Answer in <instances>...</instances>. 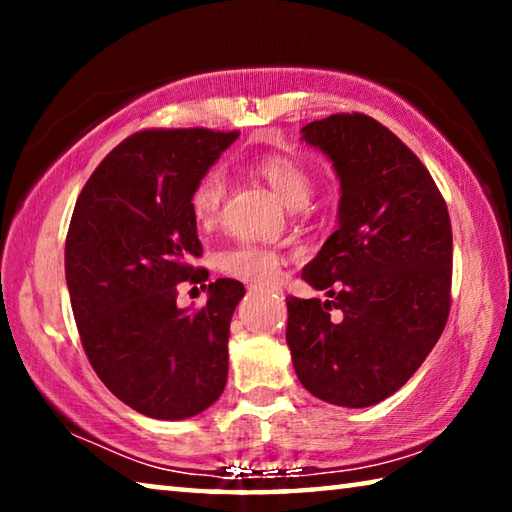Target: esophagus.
<instances>
[{"label": "esophagus", "instance_id": "1", "mask_svg": "<svg viewBox=\"0 0 512 512\" xmlns=\"http://www.w3.org/2000/svg\"><path fill=\"white\" fill-rule=\"evenodd\" d=\"M259 289H264V291H268V293H275V296H277V293H282L280 287H259Z\"/></svg>", "mask_w": 512, "mask_h": 512}]
</instances>
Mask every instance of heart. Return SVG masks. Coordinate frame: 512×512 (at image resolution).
<instances>
[{
    "label": "heart",
    "mask_w": 512,
    "mask_h": 512,
    "mask_svg": "<svg viewBox=\"0 0 512 512\" xmlns=\"http://www.w3.org/2000/svg\"><path fill=\"white\" fill-rule=\"evenodd\" d=\"M257 176L280 196V201L291 210H302L314 194L311 171L296 158L287 155H266L255 162ZM225 201V176L221 169L205 171L192 192V212L201 228H212L219 221ZM223 273L239 280L268 284L277 280L282 271V255L275 250L255 244H239L219 255Z\"/></svg>",
    "instance_id": "heart-1"
}]
</instances>
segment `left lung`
<instances>
[{"instance_id": "obj_1", "label": "left lung", "mask_w": 512, "mask_h": 512, "mask_svg": "<svg viewBox=\"0 0 512 512\" xmlns=\"http://www.w3.org/2000/svg\"><path fill=\"white\" fill-rule=\"evenodd\" d=\"M302 140L332 160L341 203L339 228L302 271L332 300L289 296L287 343L311 395L363 409L400 391L443 334L452 223L427 167L377 119L339 112Z\"/></svg>"}]
</instances>
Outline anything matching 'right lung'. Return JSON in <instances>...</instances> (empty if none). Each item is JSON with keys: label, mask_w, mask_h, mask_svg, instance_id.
Segmentation results:
<instances>
[{"label": "right lung", "mask_w": 512, "mask_h": 512, "mask_svg": "<svg viewBox=\"0 0 512 512\" xmlns=\"http://www.w3.org/2000/svg\"><path fill=\"white\" fill-rule=\"evenodd\" d=\"M239 137L210 128L142 131L85 183L65 241V280L83 350L108 391L155 420H185L228 379L237 280L210 282L201 309H178L180 282H205L192 192Z\"/></svg>", "instance_id": "right-lung-1"}]
</instances>
